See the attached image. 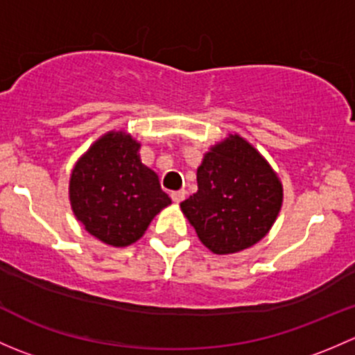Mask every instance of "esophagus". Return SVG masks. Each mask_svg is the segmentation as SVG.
<instances>
[{
    "instance_id": "obj_1",
    "label": "esophagus",
    "mask_w": 355,
    "mask_h": 355,
    "mask_svg": "<svg viewBox=\"0 0 355 355\" xmlns=\"http://www.w3.org/2000/svg\"><path fill=\"white\" fill-rule=\"evenodd\" d=\"M171 199H173V202H182V200H184V198H185V191H173L171 192Z\"/></svg>"
}]
</instances>
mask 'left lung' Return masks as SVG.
Segmentation results:
<instances>
[{"instance_id": "8db88e82", "label": "left lung", "mask_w": 355, "mask_h": 355, "mask_svg": "<svg viewBox=\"0 0 355 355\" xmlns=\"http://www.w3.org/2000/svg\"><path fill=\"white\" fill-rule=\"evenodd\" d=\"M282 204L284 185L266 157L242 135L228 134L204 153L198 192L180 209L199 241L227 256L266 237Z\"/></svg>"}]
</instances>
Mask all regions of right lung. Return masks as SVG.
I'll use <instances>...</instances> for the list:
<instances>
[{
  "label": "right lung",
  "instance_id": "add662e5",
  "mask_svg": "<svg viewBox=\"0 0 355 355\" xmlns=\"http://www.w3.org/2000/svg\"><path fill=\"white\" fill-rule=\"evenodd\" d=\"M141 142L128 132L110 130L75 163L68 199L77 221L111 247H127L170 206L159 178L141 159Z\"/></svg>",
  "mask_w": 355,
  "mask_h": 355
}]
</instances>
